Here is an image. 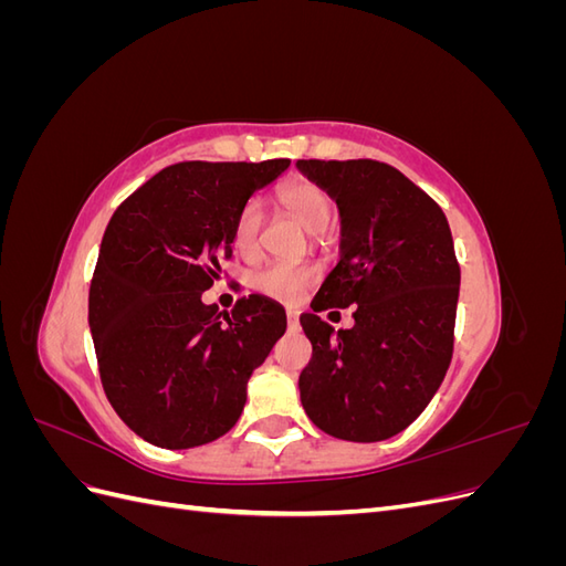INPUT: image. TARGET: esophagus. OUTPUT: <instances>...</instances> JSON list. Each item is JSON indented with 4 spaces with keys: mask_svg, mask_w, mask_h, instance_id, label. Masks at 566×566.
I'll return each mask as SVG.
<instances>
[{
    "mask_svg": "<svg viewBox=\"0 0 566 566\" xmlns=\"http://www.w3.org/2000/svg\"><path fill=\"white\" fill-rule=\"evenodd\" d=\"M287 328L300 331V314L295 310H287Z\"/></svg>",
    "mask_w": 566,
    "mask_h": 566,
    "instance_id": "esophagus-1",
    "label": "esophagus"
}]
</instances>
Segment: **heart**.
<instances>
[{
    "instance_id": "heart-1",
    "label": "heart",
    "mask_w": 566,
    "mask_h": 566,
    "mask_svg": "<svg viewBox=\"0 0 566 566\" xmlns=\"http://www.w3.org/2000/svg\"><path fill=\"white\" fill-rule=\"evenodd\" d=\"M281 202L287 214L310 231L323 233L333 221L335 205L331 193L314 181L290 184L281 191ZM264 227V205L262 200L250 198L233 224V245L238 252L250 254L260 243V233ZM316 281V269L306 264H269L252 273V287L260 290L262 295L293 302L306 287Z\"/></svg>"
}]
</instances>
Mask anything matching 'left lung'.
<instances>
[{
	"label": "left lung",
	"mask_w": 566,
	"mask_h": 566,
	"mask_svg": "<svg viewBox=\"0 0 566 566\" xmlns=\"http://www.w3.org/2000/svg\"><path fill=\"white\" fill-rule=\"evenodd\" d=\"M339 210V262L300 323L312 361L300 399L325 434L382 441L432 401L453 354L460 266L447 214L399 169L378 160H297ZM357 304L338 332L323 311ZM335 313V312H334Z\"/></svg>",
	"instance_id": "1"
}]
</instances>
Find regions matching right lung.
<instances>
[{
    "label": "right lung",
    "mask_w": 566,
    "mask_h": 566,
    "mask_svg": "<svg viewBox=\"0 0 566 566\" xmlns=\"http://www.w3.org/2000/svg\"><path fill=\"white\" fill-rule=\"evenodd\" d=\"M287 165H169L108 221L90 331L111 406L153 447L193 449L227 434L243 413L250 375L285 333L279 302L250 295L221 314L202 293L231 256L238 212Z\"/></svg>",
    "instance_id": "add662e5"
}]
</instances>
